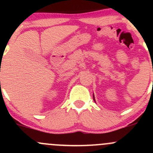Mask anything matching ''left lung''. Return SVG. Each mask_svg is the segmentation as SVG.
<instances>
[{
  "label": "left lung",
  "mask_w": 153,
  "mask_h": 153,
  "mask_svg": "<svg viewBox=\"0 0 153 153\" xmlns=\"http://www.w3.org/2000/svg\"><path fill=\"white\" fill-rule=\"evenodd\" d=\"M93 100H94V101L95 102V97H94V95H93Z\"/></svg>",
  "instance_id": "left-lung-1"
}]
</instances>
